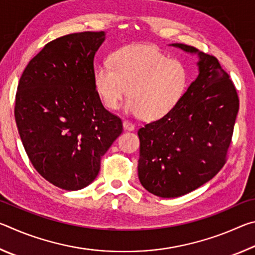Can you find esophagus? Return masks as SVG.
I'll return each instance as SVG.
<instances>
[{"label": "esophagus", "mask_w": 255, "mask_h": 255, "mask_svg": "<svg viewBox=\"0 0 255 255\" xmlns=\"http://www.w3.org/2000/svg\"><path fill=\"white\" fill-rule=\"evenodd\" d=\"M124 129L125 130H128V131H132L133 129H135V125H133L132 123L129 122V120H124Z\"/></svg>", "instance_id": "1"}]
</instances>
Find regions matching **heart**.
I'll use <instances>...</instances> for the list:
<instances>
[{"instance_id": "obj_1", "label": "heart", "mask_w": 255, "mask_h": 255, "mask_svg": "<svg viewBox=\"0 0 255 255\" xmlns=\"http://www.w3.org/2000/svg\"><path fill=\"white\" fill-rule=\"evenodd\" d=\"M109 59L110 66H98L93 74L94 89L109 110L117 109L128 88L126 112L156 120L169 114L187 90V67L155 46H124Z\"/></svg>"}]
</instances>
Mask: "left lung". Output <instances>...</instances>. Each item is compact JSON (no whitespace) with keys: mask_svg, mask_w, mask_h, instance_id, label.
Returning <instances> with one entry per match:
<instances>
[{"mask_svg":"<svg viewBox=\"0 0 255 255\" xmlns=\"http://www.w3.org/2000/svg\"><path fill=\"white\" fill-rule=\"evenodd\" d=\"M199 75L169 114L138 130V178L148 192L175 198L208 182L226 163L240 108L235 85L218 59L192 46Z\"/></svg>","mask_w":255,"mask_h":255,"instance_id":"1","label":"left lung"}]
</instances>
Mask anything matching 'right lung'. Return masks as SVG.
I'll return each instance as SVG.
<instances>
[{
	"label": "right lung",
	"instance_id": "obj_1",
	"mask_svg": "<svg viewBox=\"0 0 255 255\" xmlns=\"http://www.w3.org/2000/svg\"><path fill=\"white\" fill-rule=\"evenodd\" d=\"M105 31L77 32L47 44L20 77L14 117L30 162L64 190L93 182L101 157L123 132L122 119L94 89V55Z\"/></svg>",
	"mask_w": 255,
	"mask_h": 255
}]
</instances>
